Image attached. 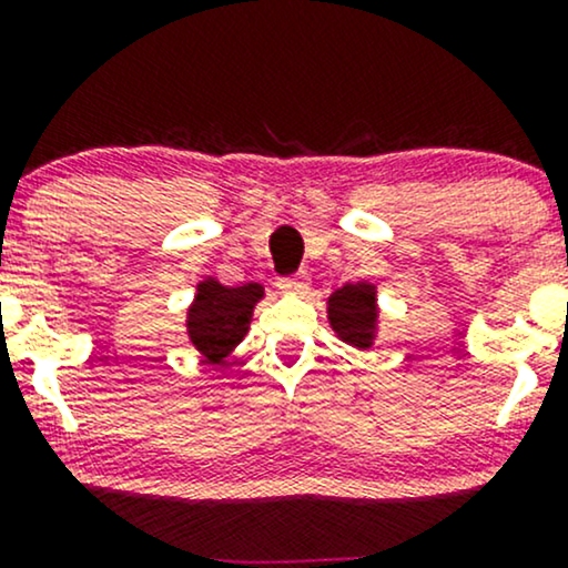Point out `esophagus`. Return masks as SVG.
I'll return each mask as SVG.
<instances>
[{"label": "esophagus", "instance_id": "esophagus-1", "mask_svg": "<svg viewBox=\"0 0 568 568\" xmlns=\"http://www.w3.org/2000/svg\"><path fill=\"white\" fill-rule=\"evenodd\" d=\"M277 288L283 293H291V296H304V293L310 291V277H306L304 272H298V275H291V277H280Z\"/></svg>", "mask_w": 568, "mask_h": 568}]
</instances>
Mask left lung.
<instances>
[{
  "instance_id": "obj_1",
  "label": "left lung",
  "mask_w": 568,
  "mask_h": 568,
  "mask_svg": "<svg viewBox=\"0 0 568 568\" xmlns=\"http://www.w3.org/2000/svg\"><path fill=\"white\" fill-rule=\"evenodd\" d=\"M328 323L342 342L368 349L379 331L376 285L347 283L328 296Z\"/></svg>"
}]
</instances>
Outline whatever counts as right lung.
Instances as JSON below:
<instances>
[{
  "label": "right lung",
  "mask_w": 568,
  "mask_h": 568,
  "mask_svg": "<svg viewBox=\"0 0 568 568\" xmlns=\"http://www.w3.org/2000/svg\"><path fill=\"white\" fill-rule=\"evenodd\" d=\"M264 298V285L245 283L237 288L221 285L216 277L197 283L194 302L186 310V334L207 363L219 366L243 342L251 328L253 306Z\"/></svg>",
  "instance_id": "right-lung-1"
}]
</instances>
